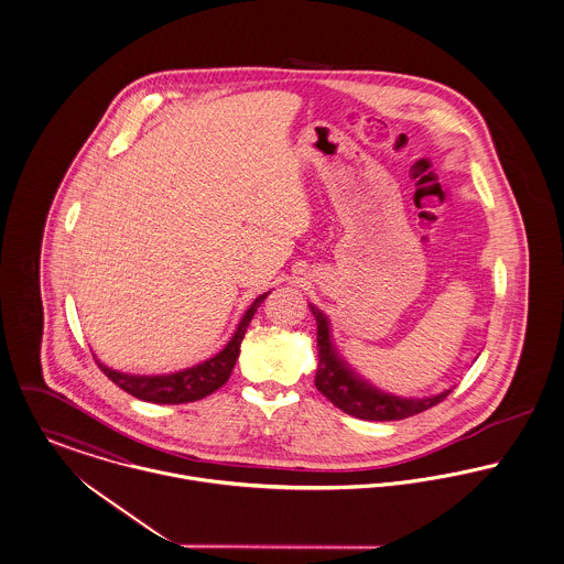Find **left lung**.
I'll use <instances>...</instances> for the list:
<instances>
[{
	"label": "left lung",
	"mask_w": 564,
	"mask_h": 564,
	"mask_svg": "<svg viewBox=\"0 0 564 564\" xmlns=\"http://www.w3.org/2000/svg\"><path fill=\"white\" fill-rule=\"evenodd\" d=\"M311 311L317 319V356H319L317 371H315V389L346 414L362 421H401L430 410L432 405L448 397L451 390H444L440 394L425 397V399H405V397H394L389 392L373 389L369 382L360 380L347 367L346 360L337 354L330 339L328 319L317 308L311 306Z\"/></svg>",
	"instance_id": "1"
}]
</instances>
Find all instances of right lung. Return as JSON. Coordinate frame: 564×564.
<instances>
[{
    "label": "right lung",
    "mask_w": 564,
    "mask_h": 564,
    "mask_svg": "<svg viewBox=\"0 0 564 564\" xmlns=\"http://www.w3.org/2000/svg\"><path fill=\"white\" fill-rule=\"evenodd\" d=\"M270 292L258 296L253 304L247 308V313L242 315L234 337L229 339V344L223 347L218 351L217 356L191 367V369H184V371H177V373H170V376H129V373H120V371H113L109 367H105L102 362H98L100 371L122 390H127L132 397L141 399V401H150V403H191V401H197V399H204L208 394H213L215 390L220 389L231 371H234V365L238 360V354H240V344L245 339V333L263 301Z\"/></svg>",
    "instance_id": "add662e5"
}]
</instances>
